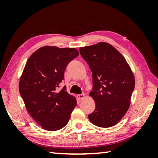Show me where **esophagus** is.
Wrapping results in <instances>:
<instances>
[{"label":"esophagus","instance_id":"34e87169","mask_svg":"<svg viewBox=\"0 0 158 158\" xmlns=\"http://www.w3.org/2000/svg\"><path fill=\"white\" fill-rule=\"evenodd\" d=\"M77 98L78 100H82V99H83L85 98V94H79L77 96Z\"/></svg>","mask_w":158,"mask_h":158}]
</instances>
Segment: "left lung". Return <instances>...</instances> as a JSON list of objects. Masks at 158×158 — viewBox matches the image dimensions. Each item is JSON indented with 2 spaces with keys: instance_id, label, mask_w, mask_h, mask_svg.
I'll list each match as a JSON object with an SVG mask.
<instances>
[{
  "instance_id": "1",
  "label": "left lung",
  "mask_w": 158,
  "mask_h": 158,
  "mask_svg": "<svg viewBox=\"0 0 158 158\" xmlns=\"http://www.w3.org/2000/svg\"><path fill=\"white\" fill-rule=\"evenodd\" d=\"M92 72L94 89L89 94L96 108L88 115L97 127L116 125L128 111L135 85V75L124 56L107 42L80 47Z\"/></svg>"
}]
</instances>
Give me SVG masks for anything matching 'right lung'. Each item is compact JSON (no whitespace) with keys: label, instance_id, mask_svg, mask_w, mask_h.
I'll list each match as a JSON object with an SVG mask.
<instances>
[{"label":"right lung","instance_id":"add662e5","mask_svg":"<svg viewBox=\"0 0 158 158\" xmlns=\"http://www.w3.org/2000/svg\"><path fill=\"white\" fill-rule=\"evenodd\" d=\"M78 55L75 48L44 46L34 52L25 64L19 92L27 111L44 129L63 128L76 106V98L68 94L65 86L60 91L57 88L68 64Z\"/></svg>","mask_w":158,"mask_h":158}]
</instances>
